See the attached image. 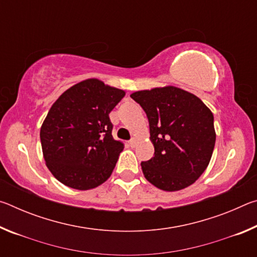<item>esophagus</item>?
<instances>
[{
	"label": "esophagus",
	"mask_w": 257,
	"mask_h": 257,
	"mask_svg": "<svg viewBox=\"0 0 257 257\" xmlns=\"http://www.w3.org/2000/svg\"><path fill=\"white\" fill-rule=\"evenodd\" d=\"M136 138H133V139H130V141H129V145L130 146H132V147H135V146H136Z\"/></svg>",
	"instance_id": "34e87169"
}]
</instances>
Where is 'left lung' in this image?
Here are the masks:
<instances>
[{"label": "left lung", "mask_w": 257, "mask_h": 257, "mask_svg": "<svg viewBox=\"0 0 257 257\" xmlns=\"http://www.w3.org/2000/svg\"><path fill=\"white\" fill-rule=\"evenodd\" d=\"M130 97L145 111L154 156L142 162L147 180L177 191L193 185L210 163L215 145L214 118L196 95L175 86L138 90Z\"/></svg>", "instance_id": "1"}]
</instances>
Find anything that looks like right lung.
Returning <instances> with one entry per match:
<instances>
[{"label": "right lung", "mask_w": 257, "mask_h": 257, "mask_svg": "<svg viewBox=\"0 0 257 257\" xmlns=\"http://www.w3.org/2000/svg\"><path fill=\"white\" fill-rule=\"evenodd\" d=\"M125 95L96 78L71 86L51 106L41 127L46 167L63 185L88 190L112 175L123 143L112 137L110 112Z\"/></svg>", "instance_id": "obj_1"}]
</instances>
